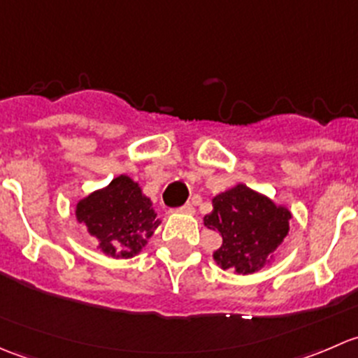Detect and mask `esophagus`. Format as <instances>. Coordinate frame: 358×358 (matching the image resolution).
I'll return each instance as SVG.
<instances>
[{"label": "esophagus", "mask_w": 358, "mask_h": 358, "mask_svg": "<svg viewBox=\"0 0 358 358\" xmlns=\"http://www.w3.org/2000/svg\"><path fill=\"white\" fill-rule=\"evenodd\" d=\"M178 211L180 213H187V215H192V213H194V206L190 204V202H187V204H183L182 208L178 209Z\"/></svg>", "instance_id": "1"}]
</instances>
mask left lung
Returning a JSON list of instances; mask_svg holds the SVG:
<instances>
[{"mask_svg": "<svg viewBox=\"0 0 358 358\" xmlns=\"http://www.w3.org/2000/svg\"><path fill=\"white\" fill-rule=\"evenodd\" d=\"M211 202L204 227L222 236V246L213 252L220 268L249 275L273 263V252L289 232L292 213L286 206L244 183L216 194Z\"/></svg>", "mask_w": 358, "mask_h": 358, "instance_id": "1", "label": "left lung"}]
</instances>
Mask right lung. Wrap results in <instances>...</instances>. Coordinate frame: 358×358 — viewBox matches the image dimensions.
Masks as SVG:
<instances>
[{
    "mask_svg": "<svg viewBox=\"0 0 358 358\" xmlns=\"http://www.w3.org/2000/svg\"><path fill=\"white\" fill-rule=\"evenodd\" d=\"M76 220L109 258L140 255L161 225L152 201L128 175L115 176L109 185L79 199Z\"/></svg>",
    "mask_w": 358,
    "mask_h": 358,
    "instance_id": "1",
    "label": "right lung"
}]
</instances>
